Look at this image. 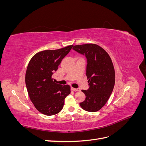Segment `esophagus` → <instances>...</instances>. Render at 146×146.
<instances>
[{"label": "esophagus", "mask_w": 146, "mask_h": 146, "mask_svg": "<svg viewBox=\"0 0 146 146\" xmlns=\"http://www.w3.org/2000/svg\"><path fill=\"white\" fill-rule=\"evenodd\" d=\"M71 90H72L73 91H75V92H76V91H79V90L77 89V88H71Z\"/></svg>", "instance_id": "34e87169"}]
</instances>
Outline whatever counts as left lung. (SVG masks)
Segmentation results:
<instances>
[{
    "mask_svg": "<svg viewBox=\"0 0 146 146\" xmlns=\"http://www.w3.org/2000/svg\"><path fill=\"white\" fill-rule=\"evenodd\" d=\"M72 48L87 60L86 74L90 87L82 90L86 98L80 105L87 111H98L107 103L114 88L115 72L111 59L103 48L94 44L77 45Z\"/></svg>",
    "mask_w": 146,
    "mask_h": 146,
    "instance_id": "obj_1",
    "label": "left lung"
}]
</instances>
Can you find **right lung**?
<instances>
[{
	"mask_svg": "<svg viewBox=\"0 0 146 146\" xmlns=\"http://www.w3.org/2000/svg\"><path fill=\"white\" fill-rule=\"evenodd\" d=\"M72 46L39 52L28 64L25 85L29 96L38 111L45 115L52 116L60 112L64 99L70 92L68 85L55 83L52 76Z\"/></svg>",
	"mask_w": 146,
	"mask_h": 146,
	"instance_id": "right-lung-1",
	"label": "right lung"
}]
</instances>
